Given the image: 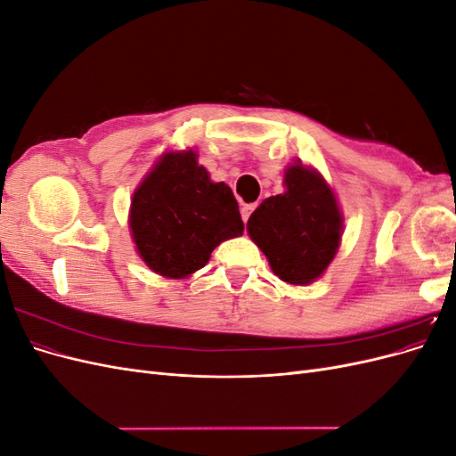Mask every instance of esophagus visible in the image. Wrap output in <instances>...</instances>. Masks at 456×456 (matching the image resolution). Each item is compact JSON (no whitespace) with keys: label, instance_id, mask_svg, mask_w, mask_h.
<instances>
[{"label":"esophagus","instance_id":"esophagus-1","mask_svg":"<svg viewBox=\"0 0 456 456\" xmlns=\"http://www.w3.org/2000/svg\"><path fill=\"white\" fill-rule=\"evenodd\" d=\"M255 203H251V205H243L241 207V218H243V223H247V220H249V216H251V213L255 211Z\"/></svg>","mask_w":456,"mask_h":456}]
</instances>
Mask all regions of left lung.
I'll return each mask as SVG.
<instances>
[{"instance_id":"obj_1","label":"left lung","mask_w":456,"mask_h":456,"mask_svg":"<svg viewBox=\"0 0 456 456\" xmlns=\"http://www.w3.org/2000/svg\"><path fill=\"white\" fill-rule=\"evenodd\" d=\"M285 194L256 207L247 232L280 280L306 285L335 258L342 216L335 194L317 173L293 165L285 173Z\"/></svg>"}]
</instances>
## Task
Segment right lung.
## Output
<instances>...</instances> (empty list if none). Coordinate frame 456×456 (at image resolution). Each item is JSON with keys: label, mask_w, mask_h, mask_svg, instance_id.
Instances as JSON below:
<instances>
[{"label": "right lung", "mask_w": 456, "mask_h": 456, "mask_svg": "<svg viewBox=\"0 0 456 456\" xmlns=\"http://www.w3.org/2000/svg\"><path fill=\"white\" fill-rule=\"evenodd\" d=\"M129 224L139 255L165 278L194 273L216 245L243 232L232 190L211 183L191 150L167 154L151 169L134 191Z\"/></svg>", "instance_id": "right-lung-1"}]
</instances>
